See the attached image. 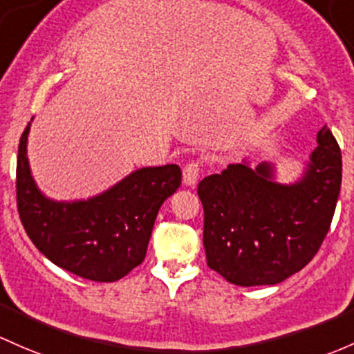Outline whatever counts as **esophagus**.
<instances>
[{"instance_id":"1","label":"esophagus","mask_w":354,"mask_h":354,"mask_svg":"<svg viewBox=\"0 0 354 354\" xmlns=\"http://www.w3.org/2000/svg\"><path fill=\"white\" fill-rule=\"evenodd\" d=\"M200 171H202V162L200 161H192L185 166L183 169V183L187 187H195L196 181L200 178Z\"/></svg>"}]
</instances>
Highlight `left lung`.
Segmentation results:
<instances>
[{
  "label": "left lung",
  "instance_id": "8db88e82",
  "mask_svg": "<svg viewBox=\"0 0 354 354\" xmlns=\"http://www.w3.org/2000/svg\"><path fill=\"white\" fill-rule=\"evenodd\" d=\"M302 180L273 181V166L230 165L198 183L207 265L239 286L277 285L312 261L329 232L343 176L324 125Z\"/></svg>",
  "mask_w": 354,
  "mask_h": 354
}]
</instances>
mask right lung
Returning a JSON list of instances; mask_svg holds the SVG:
<instances>
[{
	"label": "right lung",
	"mask_w": 354,
	"mask_h": 354,
	"mask_svg": "<svg viewBox=\"0 0 354 354\" xmlns=\"http://www.w3.org/2000/svg\"><path fill=\"white\" fill-rule=\"evenodd\" d=\"M17 159V205L35 248L54 265L91 281H117L144 261L162 202L181 185L176 165L142 167L98 196L54 202L30 173L27 139Z\"/></svg>",
	"instance_id": "obj_1"
}]
</instances>
